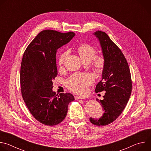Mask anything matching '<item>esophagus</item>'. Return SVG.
<instances>
[{"label": "esophagus", "mask_w": 151, "mask_h": 151, "mask_svg": "<svg viewBox=\"0 0 151 151\" xmlns=\"http://www.w3.org/2000/svg\"><path fill=\"white\" fill-rule=\"evenodd\" d=\"M75 100H79V99H83L84 98L82 97H79V96H75Z\"/></svg>", "instance_id": "esophagus-1"}]
</instances>
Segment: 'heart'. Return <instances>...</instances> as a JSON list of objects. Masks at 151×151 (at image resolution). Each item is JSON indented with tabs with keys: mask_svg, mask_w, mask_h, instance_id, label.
<instances>
[{
	"mask_svg": "<svg viewBox=\"0 0 151 151\" xmlns=\"http://www.w3.org/2000/svg\"><path fill=\"white\" fill-rule=\"evenodd\" d=\"M78 52L82 60L91 61L97 54L96 48L88 44H81L77 48ZM69 51H64L58 58V64L62 66L65 61L69 54ZM104 64V60L102 56H96L94 58L93 64L94 67L98 69H101ZM94 82L93 76L90 73H79L72 75L66 81L67 87L72 91L79 94H83L87 91V88Z\"/></svg>",
	"mask_w": 151,
	"mask_h": 151,
	"instance_id": "heart-1",
	"label": "heart"
}]
</instances>
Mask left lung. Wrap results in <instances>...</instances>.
<instances>
[{"label": "left lung", "mask_w": 151, "mask_h": 151, "mask_svg": "<svg viewBox=\"0 0 151 151\" xmlns=\"http://www.w3.org/2000/svg\"><path fill=\"white\" fill-rule=\"evenodd\" d=\"M104 60L102 79L97 83L95 92L106 91L101 103L103 114L100 118H90L97 126L107 125L121 114L130 97L132 89L131 73L127 60L121 50L105 32L97 31Z\"/></svg>", "instance_id": "obj_1"}]
</instances>
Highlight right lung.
I'll use <instances>...</instances> for the list:
<instances>
[{"label": "right lung", "instance_id": "right-lung-1", "mask_svg": "<svg viewBox=\"0 0 151 151\" xmlns=\"http://www.w3.org/2000/svg\"><path fill=\"white\" fill-rule=\"evenodd\" d=\"M75 35L53 30L40 32L25 50L21 61L20 85L23 99L33 117L49 126L57 125L66 118L68 107L75 100L69 93L56 94L52 80L57 75V50Z\"/></svg>", "mask_w": 151, "mask_h": 151}]
</instances>
